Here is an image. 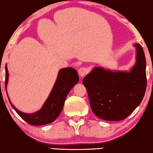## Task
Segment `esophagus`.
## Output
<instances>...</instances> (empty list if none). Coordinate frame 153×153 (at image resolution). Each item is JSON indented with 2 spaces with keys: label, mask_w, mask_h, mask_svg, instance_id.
Instances as JSON below:
<instances>
[{
  "label": "esophagus",
  "mask_w": 153,
  "mask_h": 153,
  "mask_svg": "<svg viewBox=\"0 0 153 153\" xmlns=\"http://www.w3.org/2000/svg\"><path fill=\"white\" fill-rule=\"evenodd\" d=\"M78 72H79V76L83 77V76H84L85 74H88V70L87 68H83H83H81L80 69H79Z\"/></svg>",
  "instance_id": "esophagus-1"
}]
</instances>
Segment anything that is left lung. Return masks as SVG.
Listing matches in <instances>:
<instances>
[{"label":"left lung","mask_w":153,"mask_h":153,"mask_svg":"<svg viewBox=\"0 0 153 153\" xmlns=\"http://www.w3.org/2000/svg\"><path fill=\"white\" fill-rule=\"evenodd\" d=\"M134 47L136 62L129 72L95 67L83 79L91 109L102 120H124L143 100L147 85L146 60L141 46L135 43Z\"/></svg>","instance_id":"1"}]
</instances>
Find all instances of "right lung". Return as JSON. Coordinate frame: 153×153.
<instances>
[{
  "label": "right lung",
  "mask_w": 153,
  "mask_h": 153,
  "mask_svg": "<svg viewBox=\"0 0 153 153\" xmlns=\"http://www.w3.org/2000/svg\"><path fill=\"white\" fill-rule=\"evenodd\" d=\"M8 70L5 65V90L8 100L12 108L28 124L39 126L53 123L59 116L63 108L65 101L70 90L79 82V77L76 70L72 68H62L58 72L57 79L53 88L42 107L32 114H26L19 111L12 104L7 93L8 83Z\"/></svg>",
  "instance_id": "1"
}]
</instances>
